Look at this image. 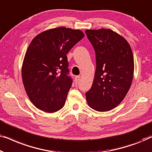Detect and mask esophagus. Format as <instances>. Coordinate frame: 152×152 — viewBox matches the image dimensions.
I'll list each match as a JSON object with an SVG mask.
<instances>
[{"label": "esophagus", "instance_id": "obj_1", "mask_svg": "<svg viewBox=\"0 0 152 152\" xmlns=\"http://www.w3.org/2000/svg\"><path fill=\"white\" fill-rule=\"evenodd\" d=\"M80 78H81L80 76H76L75 77V81L76 84H77V83H78L79 82H80Z\"/></svg>", "mask_w": 152, "mask_h": 152}]
</instances>
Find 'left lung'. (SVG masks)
<instances>
[{"instance_id": "obj_1", "label": "left lung", "mask_w": 152, "mask_h": 152, "mask_svg": "<svg viewBox=\"0 0 152 152\" xmlns=\"http://www.w3.org/2000/svg\"><path fill=\"white\" fill-rule=\"evenodd\" d=\"M85 32L94 48L97 65L92 86L86 93L87 103L97 111H109L120 104L129 90L134 55L127 41L110 29Z\"/></svg>"}]
</instances>
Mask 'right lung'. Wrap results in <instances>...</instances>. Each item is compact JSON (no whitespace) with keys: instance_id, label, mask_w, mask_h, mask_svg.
Returning <instances> with one entry per match:
<instances>
[{"instance_id":"right-lung-1","label":"right lung","mask_w":152,"mask_h":152,"mask_svg":"<svg viewBox=\"0 0 152 152\" xmlns=\"http://www.w3.org/2000/svg\"><path fill=\"white\" fill-rule=\"evenodd\" d=\"M84 37L82 31L59 27L41 32L31 41L23 62L22 80L37 109L54 113L64 106L72 82L66 55Z\"/></svg>"}]
</instances>
